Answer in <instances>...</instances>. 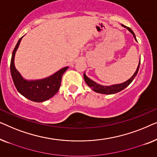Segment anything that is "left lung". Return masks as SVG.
Instances as JSON below:
<instances>
[{
    "label": "left lung",
    "instance_id": "8db88e82",
    "mask_svg": "<svg viewBox=\"0 0 157 157\" xmlns=\"http://www.w3.org/2000/svg\"><path fill=\"white\" fill-rule=\"evenodd\" d=\"M122 26L126 28V29H127L128 31H129L131 33H132V35L134 36L135 40H136L134 33L133 32V31L130 29V28L126 26V25H122ZM139 65H140V61H139L138 67H137L136 71V72L134 73V74L133 75V76L131 77L128 80H127L126 81H125V82H124L122 83H120V84L111 85V86H101V85L98 84V83H96L95 81H92L91 79H90L89 78H88V77L86 76L85 74H83V78H84V81H85V82L86 83V84L89 86V87H91L94 91L97 92V93L104 94H113L118 93V92L122 91V90L125 89L126 87H127L132 82V81L134 80V78H135V76H136L137 73H138V71H139Z\"/></svg>",
    "mask_w": 157,
    "mask_h": 157
}]
</instances>
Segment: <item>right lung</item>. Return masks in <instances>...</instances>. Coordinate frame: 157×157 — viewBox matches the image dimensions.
<instances>
[{"mask_svg": "<svg viewBox=\"0 0 157 157\" xmlns=\"http://www.w3.org/2000/svg\"><path fill=\"white\" fill-rule=\"evenodd\" d=\"M23 37L18 40L12 53L10 61V74L13 81L17 91L24 97L35 102L45 101L53 97L59 91L62 76L68 67L62 68L48 78L35 81L25 80L21 76L14 65L15 53Z\"/></svg>", "mask_w": 157, "mask_h": 157, "instance_id": "obj_1", "label": "right lung"}]
</instances>
